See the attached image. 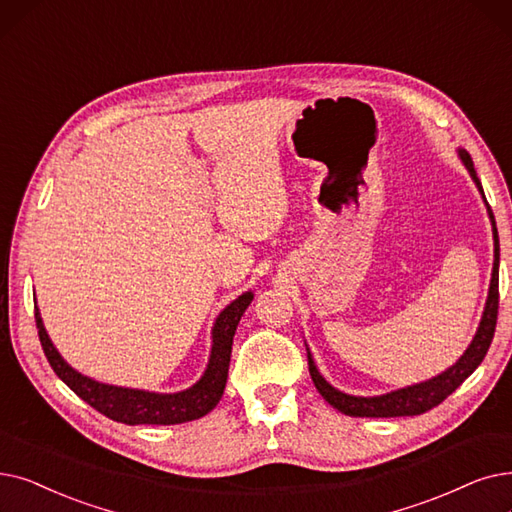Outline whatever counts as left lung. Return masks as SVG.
I'll use <instances>...</instances> for the list:
<instances>
[{
	"instance_id": "1",
	"label": "left lung",
	"mask_w": 512,
	"mask_h": 512,
	"mask_svg": "<svg viewBox=\"0 0 512 512\" xmlns=\"http://www.w3.org/2000/svg\"><path fill=\"white\" fill-rule=\"evenodd\" d=\"M458 154H460L462 163L466 165V169H469L479 192L483 194L477 171L473 167L471 154L466 150H458ZM490 217H492V226H494V272H492L490 295H487V303H485V311H483V318H481L477 335H475L473 343L469 345V349L464 351L462 358L452 368H448L446 372H441L439 376H435V379H431V381L418 383V385H412V387H406V389H397L393 393L379 395V397H355V395H347L343 391H337L335 387H330L320 376L314 360H311V353L307 351L311 381H314L316 389L320 391V395L326 399V402L332 408H337L339 412H343L347 416H366V418H393V416L425 414L431 408L439 406L443 399L452 395L475 372V368L483 362L487 349H490V345H492L494 332H496V322H498V303H500V293H498L500 244H498V230H496V221H494L492 211H490Z\"/></svg>"
}]
</instances>
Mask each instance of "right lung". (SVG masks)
I'll return each mask as SVG.
<instances>
[{
    "label": "right lung",
    "mask_w": 512,
    "mask_h": 512,
    "mask_svg": "<svg viewBox=\"0 0 512 512\" xmlns=\"http://www.w3.org/2000/svg\"><path fill=\"white\" fill-rule=\"evenodd\" d=\"M251 301L253 293H244L221 311L213 326L211 360L203 379L190 389L173 395L123 389L87 379V376L79 374L60 358V353L52 345L46 328H43L37 307L35 322L43 353H46V358L58 374V379L69 385L83 402L90 404L94 410L117 422H125V425H180V422L196 420L209 414L217 406L221 395H224L234 332L240 322V316L244 314V309L249 307Z\"/></svg>",
    "instance_id": "add662e5"
}]
</instances>
